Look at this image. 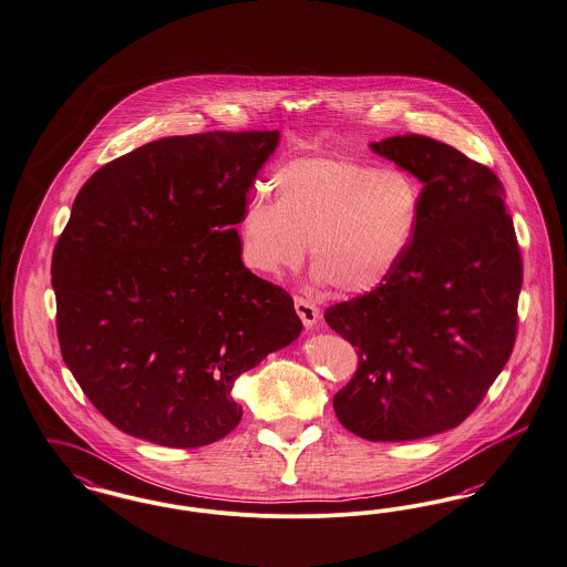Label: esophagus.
<instances>
[{
	"label": "esophagus",
	"instance_id": "34e87169",
	"mask_svg": "<svg viewBox=\"0 0 567 567\" xmlns=\"http://www.w3.org/2000/svg\"><path fill=\"white\" fill-rule=\"evenodd\" d=\"M295 312H297V317L301 318L306 329H312L320 322V310L312 301H308L303 297H295Z\"/></svg>",
	"mask_w": 567,
	"mask_h": 567
}]
</instances>
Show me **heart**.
Segmentation results:
<instances>
[{
  "mask_svg": "<svg viewBox=\"0 0 567 567\" xmlns=\"http://www.w3.org/2000/svg\"><path fill=\"white\" fill-rule=\"evenodd\" d=\"M272 204L252 198L238 226L243 264L282 278L310 243L312 282L369 295L401 270L424 217V185L405 168L354 158H299L268 179Z\"/></svg>",
  "mask_w": 567,
  "mask_h": 567,
  "instance_id": "1",
  "label": "heart"
}]
</instances>
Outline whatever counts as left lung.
I'll use <instances>...</instances> for the list:
<instances>
[{"label":"left lung","instance_id":"left-lung-1","mask_svg":"<svg viewBox=\"0 0 567 567\" xmlns=\"http://www.w3.org/2000/svg\"><path fill=\"white\" fill-rule=\"evenodd\" d=\"M369 150L420 179L424 217L392 280L324 315L359 354L333 408L343 429L399 443L455 429L498 378L515 343L522 255L487 166L429 136Z\"/></svg>","mask_w":567,"mask_h":567}]
</instances>
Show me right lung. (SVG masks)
Returning <instances> with one entry per match:
<instances>
[{"instance_id": "right-lung-1", "label": "right lung", "mask_w": 567, "mask_h": 567, "mask_svg": "<svg viewBox=\"0 0 567 567\" xmlns=\"http://www.w3.org/2000/svg\"><path fill=\"white\" fill-rule=\"evenodd\" d=\"M278 131L166 136L99 168L52 255L63 361L115 429L203 447L243 417L234 382L293 343L285 289L245 268L247 192Z\"/></svg>"}]
</instances>
